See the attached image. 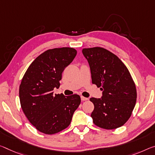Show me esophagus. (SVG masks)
I'll return each mask as SVG.
<instances>
[{
	"instance_id": "1",
	"label": "esophagus",
	"mask_w": 155,
	"mask_h": 155,
	"mask_svg": "<svg viewBox=\"0 0 155 155\" xmlns=\"http://www.w3.org/2000/svg\"><path fill=\"white\" fill-rule=\"evenodd\" d=\"M81 101H84L88 100V98L84 97H83V96H81Z\"/></svg>"
}]
</instances>
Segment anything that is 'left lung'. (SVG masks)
<instances>
[{"label":"left lung","mask_w":155,"mask_h":155,"mask_svg":"<svg viewBox=\"0 0 155 155\" xmlns=\"http://www.w3.org/2000/svg\"><path fill=\"white\" fill-rule=\"evenodd\" d=\"M90 65L92 83L103 91L101 99L92 97L94 105L93 123L103 129L113 130L126 124L136 104L137 89L130 73L119 57L106 49H83Z\"/></svg>","instance_id":"obj_1"}]
</instances>
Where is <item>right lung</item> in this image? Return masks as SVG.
Listing matches in <instances>:
<instances>
[{
	"instance_id": "1",
	"label": "right lung",
	"mask_w": 155,
	"mask_h": 155,
	"mask_svg": "<svg viewBox=\"0 0 155 155\" xmlns=\"http://www.w3.org/2000/svg\"><path fill=\"white\" fill-rule=\"evenodd\" d=\"M77 51L72 48L48 50L35 58L22 78L19 87L21 108L39 132L53 134L70 126L74 112L81 104L78 94H54L65 68Z\"/></svg>"
}]
</instances>
